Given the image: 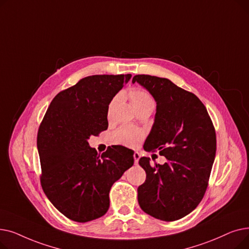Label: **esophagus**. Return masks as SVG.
<instances>
[{
    "mask_svg": "<svg viewBox=\"0 0 249 249\" xmlns=\"http://www.w3.org/2000/svg\"><path fill=\"white\" fill-rule=\"evenodd\" d=\"M133 158H134V162H135V163H138V160H139V159H140V154H139V152L135 151V152H134V154H133Z\"/></svg>",
    "mask_w": 249,
    "mask_h": 249,
    "instance_id": "34e87169",
    "label": "esophagus"
}]
</instances>
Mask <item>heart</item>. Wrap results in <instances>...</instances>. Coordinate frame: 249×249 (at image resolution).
I'll return each mask as SVG.
<instances>
[{
  "instance_id": "heart-1",
  "label": "heart",
  "mask_w": 249,
  "mask_h": 249,
  "mask_svg": "<svg viewBox=\"0 0 249 249\" xmlns=\"http://www.w3.org/2000/svg\"><path fill=\"white\" fill-rule=\"evenodd\" d=\"M130 101L132 103L134 109H138L145 106H153L154 101L152 97L145 90L142 89H133L129 94ZM143 132L141 130L131 127V126H122L118 129L114 134V141L118 144H122L128 147L135 146L138 141L142 138Z\"/></svg>"
}]
</instances>
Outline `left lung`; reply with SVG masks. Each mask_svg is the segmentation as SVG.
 Wrapping results in <instances>:
<instances>
[{
	"label": "left lung",
	"mask_w": 249,
	"mask_h": 249,
	"mask_svg": "<svg viewBox=\"0 0 249 249\" xmlns=\"http://www.w3.org/2000/svg\"><path fill=\"white\" fill-rule=\"evenodd\" d=\"M138 83L156 102L154 123L144 142L146 151L160 150L166 161L150 163L138 187V203L150 216L175 221L194 211L202 201L216 155V133L204 104L168 78L137 74Z\"/></svg>",
	"instance_id": "1"
}]
</instances>
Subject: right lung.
<instances>
[{
  "label": "right lung",
  "instance_id": "1",
  "mask_svg": "<svg viewBox=\"0 0 249 249\" xmlns=\"http://www.w3.org/2000/svg\"><path fill=\"white\" fill-rule=\"evenodd\" d=\"M131 74L82 78L51 101L37 135L41 186L65 217L85 222L106 214L109 193L134 163V151L113 145L101 155L88 140L108 128L109 105Z\"/></svg>",
  "mask_w": 249,
  "mask_h": 249
}]
</instances>
